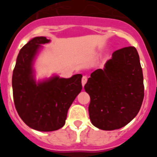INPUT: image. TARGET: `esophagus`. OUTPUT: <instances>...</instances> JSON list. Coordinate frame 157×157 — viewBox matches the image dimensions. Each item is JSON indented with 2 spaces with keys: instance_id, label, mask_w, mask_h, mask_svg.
<instances>
[{
  "instance_id": "1",
  "label": "esophagus",
  "mask_w": 157,
  "mask_h": 157,
  "mask_svg": "<svg viewBox=\"0 0 157 157\" xmlns=\"http://www.w3.org/2000/svg\"><path fill=\"white\" fill-rule=\"evenodd\" d=\"M86 81H87V77L86 76H83L82 77V85H83V86H84V85L86 84Z\"/></svg>"
}]
</instances>
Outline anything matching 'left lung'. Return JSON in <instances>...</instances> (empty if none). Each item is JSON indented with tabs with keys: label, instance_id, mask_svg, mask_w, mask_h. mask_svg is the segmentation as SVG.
I'll use <instances>...</instances> for the list:
<instances>
[{
	"label": "left lung",
	"instance_id": "1",
	"mask_svg": "<svg viewBox=\"0 0 157 157\" xmlns=\"http://www.w3.org/2000/svg\"><path fill=\"white\" fill-rule=\"evenodd\" d=\"M84 89L90 96L89 115L93 125L112 131L128 124L140 111L144 96L137 49L129 46L114 52L103 69L92 73Z\"/></svg>",
	"mask_w": 157,
	"mask_h": 157
}]
</instances>
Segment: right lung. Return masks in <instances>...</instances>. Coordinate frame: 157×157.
<instances>
[{
  "label": "right lung",
  "instance_id": "add662e5",
  "mask_svg": "<svg viewBox=\"0 0 157 157\" xmlns=\"http://www.w3.org/2000/svg\"><path fill=\"white\" fill-rule=\"evenodd\" d=\"M50 42L35 37L20 49L12 77L13 96L17 113L29 128L53 131L65 124L67 111L82 90L81 74L71 78L58 76L36 84L33 61L41 44Z\"/></svg>",
  "mask_w": 157,
  "mask_h": 157
}]
</instances>
